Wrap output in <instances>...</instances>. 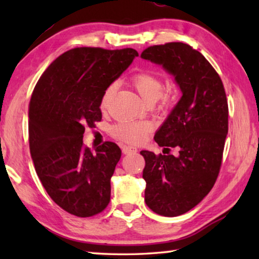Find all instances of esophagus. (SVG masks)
Instances as JSON below:
<instances>
[{
  "label": "esophagus",
  "mask_w": 259,
  "mask_h": 259,
  "mask_svg": "<svg viewBox=\"0 0 259 259\" xmlns=\"http://www.w3.org/2000/svg\"><path fill=\"white\" fill-rule=\"evenodd\" d=\"M122 152H123V154H134V153L137 152V148L133 146H123Z\"/></svg>",
  "instance_id": "1"
}]
</instances>
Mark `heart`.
Here are the masks:
<instances>
[{
    "mask_svg": "<svg viewBox=\"0 0 259 259\" xmlns=\"http://www.w3.org/2000/svg\"><path fill=\"white\" fill-rule=\"evenodd\" d=\"M131 83L142 98L148 104L155 103L157 99L160 100L162 107H168L176 99V90L169 89L163 90V82L155 74L150 72H139L131 77ZM116 89V83H111L106 89L104 90L102 99H100V108L105 109L107 107L109 99ZM150 125L144 122H121L112 126L111 135L113 138L121 140L128 144L143 143L146 139Z\"/></svg>",
    "mask_w": 259,
    "mask_h": 259,
    "instance_id": "b5f03b06",
    "label": "heart"
}]
</instances>
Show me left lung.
<instances>
[{
    "mask_svg": "<svg viewBox=\"0 0 259 259\" xmlns=\"http://www.w3.org/2000/svg\"><path fill=\"white\" fill-rule=\"evenodd\" d=\"M140 57L162 65L183 93L154 136L159 146L177 147L178 156L140 152L146 163L147 207L176 217L199 204L216 183L229 131V105L218 73L186 43L148 47Z\"/></svg>",
    "mask_w": 259,
    "mask_h": 259,
    "instance_id": "1",
    "label": "left lung"
}]
</instances>
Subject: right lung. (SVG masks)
<instances>
[{"instance_id":"1","label":"right lung","mask_w":259,"mask_h":259,"mask_svg":"<svg viewBox=\"0 0 259 259\" xmlns=\"http://www.w3.org/2000/svg\"><path fill=\"white\" fill-rule=\"evenodd\" d=\"M137 56L131 48H74L52 61L34 88L28 140L35 170L54 202L74 216H95L111 200L120 147L105 142L91 151L83 134L102 120L104 90Z\"/></svg>"}]
</instances>
